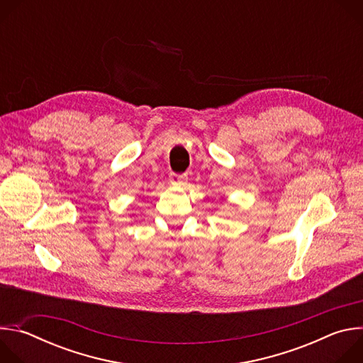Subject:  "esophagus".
I'll return each instance as SVG.
<instances>
[{"label": "esophagus", "mask_w": 363, "mask_h": 363, "mask_svg": "<svg viewBox=\"0 0 363 363\" xmlns=\"http://www.w3.org/2000/svg\"><path fill=\"white\" fill-rule=\"evenodd\" d=\"M169 181L172 185H181L186 181V175H179V174H175V172H171L169 174Z\"/></svg>", "instance_id": "obj_1"}]
</instances>
